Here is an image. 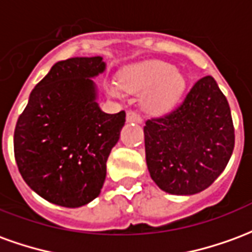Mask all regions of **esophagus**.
<instances>
[{
    "mask_svg": "<svg viewBox=\"0 0 252 252\" xmlns=\"http://www.w3.org/2000/svg\"><path fill=\"white\" fill-rule=\"evenodd\" d=\"M126 121H129V123H140L142 121V116L139 115L137 112H135V110H129L126 113Z\"/></svg>",
    "mask_w": 252,
    "mask_h": 252,
    "instance_id": "1",
    "label": "esophagus"
}]
</instances>
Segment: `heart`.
<instances>
[{
  "label": "heart",
  "mask_w": 252,
  "mask_h": 252,
  "mask_svg": "<svg viewBox=\"0 0 252 252\" xmlns=\"http://www.w3.org/2000/svg\"><path fill=\"white\" fill-rule=\"evenodd\" d=\"M119 83L128 92H144L143 106L147 112L159 115L170 110L180 101L185 90V78L175 71L173 64L148 61L126 68L119 77ZM108 92L120 95V88L110 83Z\"/></svg>",
  "instance_id": "heart-1"
}]
</instances>
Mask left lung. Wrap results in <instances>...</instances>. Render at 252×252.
I'll return each instance as SVG.
<instances>
[{"instance_id":"obj_1","label":"left lung","mask_w":252,"mask_h":252,"mask_svg":"<svg viewBox=\"0 0 252 252\" xmlns=\"http://www.w3.org/2000/svg\"><path fill=\"white\" fill-rule=\"evenodd\" d=\"M146 160L166 193L190 195L221 174L235 146L231 109L216 81L198 79L174 110L146 121Z\"/></svg>"}]
</instances>
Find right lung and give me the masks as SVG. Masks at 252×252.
Returning <instances> with one entry per match:
<instances>
[{
  "label": "right lung",
  "mask_w": 252,
  "mask_h": 252,
  "mask_svg": "<svg viewBox=\"0 0 252 252\" xmlns=\"http://www.w3.org/2000/svg\"><path fill=\"white\" fill-rule=\"evenodd\" d=\"M101 57L55 63L37 83L14 129V158L31 189L57 205L89 204L104 185L106 160L120 139L126 112L99 109L92 78Z\"/></svg>",
  "instance_id": "right-lung-1"
}]
</instances>
